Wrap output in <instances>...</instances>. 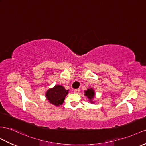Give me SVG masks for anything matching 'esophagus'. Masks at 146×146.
Returning a JSON list of instances; mask_svg holds the SVG:
<instances>
[{
    "mask_svg": "<svg viewBox=\"0 0 146 146\" xmlns=\"http://www.w3.org/2000/svg\"><path fill=\"white\" fill-rule=\"evenodd\" d=\"M79 92H80V89H79V88L74 90V93H75V94H79Z\"/></svg>",
    "mask_w": 146,
    "mask_h": 146,
    "instance_id": "1",
    "label": "esophagus"
}]
</instances>
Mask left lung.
Here are the masks:
<instances>
[{"label":"left lung","instance_id":"1","mask_svg":"<svg viewBox=\"0 0 146 146\" xmlns=\"http://www.w3.org/2000/svg\"><path fill=\"white\" fill-rule=\"evenodd\" d=\"M85 96H86L87 98L89 100L91 104H94L95 101H94L95 97V92L93 88H88L87 90H85Z\"/></svg>","mask_w":146,"mask_h":146}]
</instances>
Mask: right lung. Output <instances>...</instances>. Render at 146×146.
<instances>
[{
    "label": "right lung",
    "instance_id": "obj_1",
    "mask_svg": "<svg viewBox=\"0 0 146 146\" xmlns=\"http://www.w3.org/2000/svg\"><path fill=\"white\" fill-rule=\"evenodd\" d=\"M68 92L69 90L65 89L62 85H56L54 87L49 88L45 95L51 104L58 106L63 104L65 97L69 93Z\"/></svg>",
    "mask_w": 146,
    "mask_h": 146
}]
</instances>
